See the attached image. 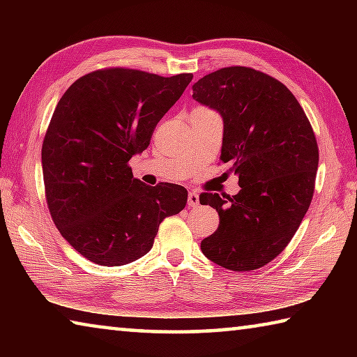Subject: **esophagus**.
I'll return each mask as SVG.
<instances>
[{
  "label": "esophagus",
  "instance_id": "34e87169",
  "mask_svg": "<svg viewBox=\"0 0 357 357\" xmlns=\"http://www.w3.org/2000/svg\"><path fill=\"white\" fill-rule=\"evenodd\" d=\"M187 203H189V206H198V203H200V195L195 190L189 192V197H187Z\"/></svg>",
  "mask_w": 357,
  "mask_h": 357
}]
</instances>
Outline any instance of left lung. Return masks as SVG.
I'll return each instance as SVG.
<instances>
[{"label":"left lung","instance_id":"left-lung-1","mask_svg":"<svg viewBox=\"0 0 357 357\" xmlns=\"http://www.w3.org/2000/svg\"><path fill=\"white\" fill-rule=\"evenodd\" d=\"M192 89L193 99L220 113V160L241 187L233 197L200 195L220 219L202 252L231 271L263 268L288 245L312 203L318 144L310 121L285 84L252 68L211 72Z\"/></svg>","mask_w":357,"mask_h":357}]
</instances>
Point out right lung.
<instances>
[{
  "label": "right lung",
  "instance_id": "add662e5",
  "mask_svg": "<svg viewBox=\"0 0 357 357\" xmlns=\"http://www.w3.org/2000/svg\"><path fill=\"white\" fill-rule=\"evenodd\" d=\"M192 78L108 68L80 77L59 99L42 143L45 198L61 236L89 261L142 258L160 222L185 208L183 185L143 184L129 160L149 146Z\"/></svg>",
  "mask_w": 357,
  "mask_h": 357
}]
</instances>
